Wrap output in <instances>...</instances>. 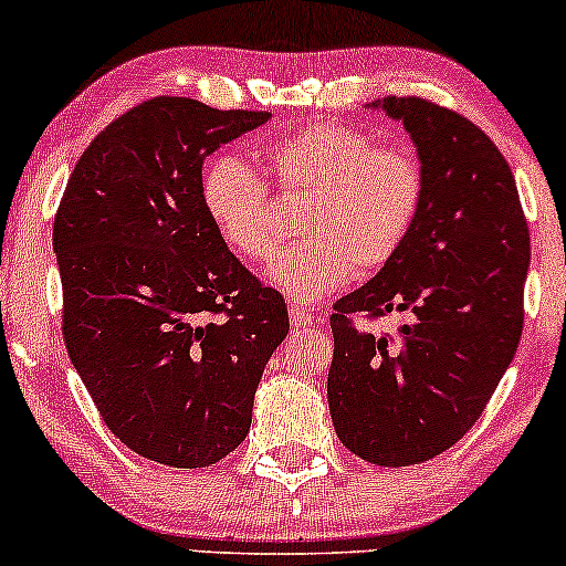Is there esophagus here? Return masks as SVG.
Here are the masks:
<instances>
[{
    "mask_svg": "<svg viewBox=\"0 0 566 566\" xmlns=\"http://www.w3.org/2000/svg\"><path fill=\"white\" fill-rule=\"evenodd\" d=\"M290 322L295 329H308V327H319L322 316L308 314V311L303 308H290Z\"/></svg>",
    "mask_w": 566,
    "mask_h": 566,
    "instance_id": "esophagus-1",
    "label": "esophagus"
}]
</instances>
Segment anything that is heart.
Masks as SVG:
<instances>
[{
	"label": "heart",
	"mask_w": 566,
	"mask_h": 566,
	"mask_svg": "<svg viewBox=\"0 0 566 566\" xmlns=\"http://www.w3.org/2000/svg\"><path fill=\"white\" fill-rule=\"evenodd\" d=\"M279 191L308 197L305 239L279 252L269 276L290 301L316 303L346 287L356 269L391 263L426 205V167L409 148L378 146L365 129L316 122L269 146ZM201 205L218 237L247 261L279 244L274 199L263 172L223 154L201 175Z\"/></svg>",
	"instance_id": "heart-1"
}]
</instances>
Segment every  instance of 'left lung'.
<instances>
[{"instance_id":"8db88e82","label":"left lung","mask_w":566,"mask_h":566,"mask_svg":"<svg viewBox=\"0 0 566 566\" xmlns=\"http://www.w3.org/2000/svg\"><path fill=\"white\" fill-rule=\"evenodd\" d=\"M426 167V205L391 263L335 303L327 401L337 439L386 469L415 465L469 433L524 327L530 229L509 161L465 116L382 97ZM412 310L396 336L353 319Z\"/></svg>"}]
</instances>
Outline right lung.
<instances>
[{"label": "right lung", "instance_id": "obj_1", "mask_svg": "<svg viewBox=\"0 0 566 566\" xmlns=\"http://www.w3.org/2000/svg\"><path fill=\"white\" fill-rule=\"evenodd\" d=\"M269 116L151 97L84 148L57 207L71 365L108 431L172 469L242 444L290 329L284 297L233 258L201 205L205 159Z\"/></svg>", "mask_w": 566, "mask_h": 566}]
</instances>
